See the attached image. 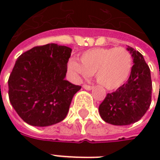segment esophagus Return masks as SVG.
<instances>
[{"label": "esophagus", "mask_w": 160, "mask_h": 160, "mask_svg": "<svg viewBox=\"0 0 160 160\" xmlns=\"http://www.w3.org/2000/svg\"><path fill=\"white\" fill-rule=\"evenodd\" d=\"M83 88H84V89H85V90H91V89H92L93 86H90V85H86V84H85V85H83Z\"/></svg>", "instance_id": "esophagus-1"}]
</instances>
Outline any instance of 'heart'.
<instances>
[{
	"instance_id": "heart-1",
	"label": "heart",
	"mask_w": 160,
	"mask_h": 160,
	"mask_svg": "<svg viewBox=\"0 0 160 160\" xmlns=\"http://www.w3.org/2000/svg\"><path fill=\"white\" fill-rule=\"evenodd\" d=\"M80 62L71 60L69 66L85 77L95 74L97 82L108 90L124 84L133 66L131 54L123 47L91 49L81 55Z\"/></svg>"
}]
</instances>
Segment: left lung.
<instances>
[{
  "instance_id": "8db88e82",
  "label": "left lung",
  "mask_w": 160,
  "mask_h": 160,
  "mask_svg": "<svg viewBox=\"0 0 160 160\" xmlns=\"http://www.w3.org/2000/svg\"><path fill=\"white\" fill-rule=\"evenodd\" d=\"M133 57L131 73L126 83L107 94L99 106L101 118L114 125H128L139 121L151 104L150 70L139 51L128 46Z\"/></svg>"
}]
</instances>
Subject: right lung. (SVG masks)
Here are the masks:
<instances>
[{"label": "right lung", "instance_id": "obj_1", "mask_svg": "<svg viewBox=\"0 0 160 160\" xmlns=\"http://www.w3.org/2000/svg\"><path fill=\"white\" fill-rule=\"evenodd\" d=\"M70 47L47 44L18 57L8 80L9 100L19 116L33 126H49L67 115L81 86L65 80Z\"/></svg>", "mask_w": 160, "mask_h": 160}]
</instances>
